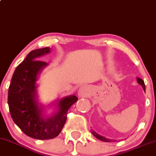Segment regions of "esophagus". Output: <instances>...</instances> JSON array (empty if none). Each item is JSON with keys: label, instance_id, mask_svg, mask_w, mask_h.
I'll return each instance as SVG.
<instances>
[{"label": "esophagus", "instance_id": "1", "mask_svg": "<svg viewBox=\"0 0 156 156\" xmlns=\"http://www.w3.org/2000/svg\"><path fill=\"white\" fill-rule=\"evenodd\" d=\"M87 94V90L84 87H80V90H78V95L80 96V97H86Z\"/></svg>", "mask_w": 156, "mask_h": 156}]
</instances>
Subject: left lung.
I'll use <instances>...</instances> for the list:
<instances>
[{
    "instance_id": "8db88e82",
    "label": "left lung",
    "mask_w": 156,
    "mask_h": 156,
    "mask_svg": "<svg viewBox=\"0 0 156 156\" xmlns=\"http://www.w3.org/2000/svg\"><path fill=\"white\" fill-rule=\"evenodd\" d=\"M137 82L139 83V84H140V85H141V86H142L143 89H144V90L145 91V85H144V80H142L141 79L138 77L137 78ZM92 134L94 135V136H95L97 139L101 140V141H106V142H110V141H115L114 140H111V139H107V138H105V137H103V136H100V135L97 133L96 132H94V130H92Z\"/></svg>"
}]
</instances>
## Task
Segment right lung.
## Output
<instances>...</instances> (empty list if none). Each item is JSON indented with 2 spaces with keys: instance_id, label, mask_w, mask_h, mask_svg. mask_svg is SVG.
<instances>
[{
  "instance_id": "add662e5",
  "label": "right lung",
  "mask_w": 156,
  "mask_h": 156,
  "mask_svg": "<svg viewBox=\"0 0 156 156\" xmlns=\"http://www.w3.org/2000/svg\"><path fill=\"white\" fill-rule=\"evenodd\" d=\"M50 48L31 51L15 69L9 87L8 105L14 122L26 135L33 139H54L59 134L67 119V113L77 101L70 96L59 101V111L50 118H44L36 101V80L47 63L37 57L49 53Z\"/></svg>"
}]
</instances>
